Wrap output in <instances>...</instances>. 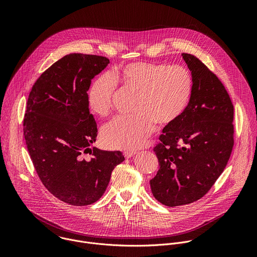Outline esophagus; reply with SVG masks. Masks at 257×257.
<instances>
[{"instance_id":"esophagus-1","label":"esophagus","mask_w":257,"mask_h":257,"mask_svg":"<svg viewBox=\"0 0 257 257\" xmlns=\"http://www.w3.org/2000/svg\"><path fill=\"white\" fill-rule=\"evenodd\" d=\"M136 154H137V153L134 152V151H127V152L124 153V156H125L126 159H130V158L134 157Z\"/></svg>"}]
</instances>
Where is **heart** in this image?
Masks as SVG:
<instances>
[{
    "label": "heart",
    "mask_w": 257,
    "mask_h": 257,
    "mask_svg": "<svg viewBox=\"0 0 257 257\" xmlns=\"http://www.w3.org/2000/svg\"><path fill=\"white\" fill-rule=\"evenodd\" d=\"M116 82L124 90L136 95L133 116L118 117L106 124L101 140L107 148L124 151L142 146L156 128L176 122L191 97L193 80L183 66L163 63L134 62L121 66L112 73L95 78L88 90L91 111L100 116L112 112Z\"/></svg>",
    "instance_id": "b5f03b06"
}]
</instances>
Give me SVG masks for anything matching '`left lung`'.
I'll list each match as a JSON object with an SVG mask.
<instances>
[{
  "label": "left lung",
  "mask_w": 257,
  "mask_h": 257,
  "mask_svg": "<svg viewBox=\"0 0 257 257\" xmlns=\"http://www.w3.org/2000/svg\"><path fill=\"white\" fill-rule=\"evenodd\" d=\"M193 88L181 117L163 129L154 152L160 169L151 180L157 200L179 206L203 197L221 176L234 146V106L225 86L198 58L182 54Z\"/></svg>",
  "instance_id": "1"
}]
</instances>
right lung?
<instances>
[{
    "label": "right lung",
    "mask_w": 257,
    "mask_h": 257,
    "mask_svg": "<svg viewBox=\"0 0 257 257\" xmlns=\"http://www.w3.org/2000/svg\"><path fill=\"white\" fill-rule=\"evenodd\" d=\"M108 63L101 56L69 54L43 73L28 96L23 120L28 154L44 186L71 205L97 201L125 160L119 151L90 149L97 127L87 90Z\"/></svg>",
    "instance_id": "1"
}]
</instances>
